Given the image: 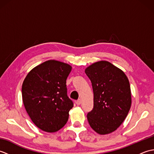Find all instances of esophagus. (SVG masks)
Returning a JSON list of instances; mask_svg holds the SVG:
<instances>
[{
	"label": "esophagus",
	"mask_w": 154,
	"mask_h": 154,
	"mask_svg": "<svg viewBox=\"0 0 154 154\" xmlns=\"http://www.w3.org/2000/svg\"><path fill=\"white\" fill-rule=\"evenodd\" d=\"M75 103H76V104H77V105H79V104H81V99H78Z\"/></svg>",
	"instance_id": "34e87169"
}]
</instances>
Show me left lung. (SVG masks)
Masks as SVG:
<instances>
[{"label":"left lung","instance_id":"left-lung-1","mask_svg":"<svg viewBox=\"0 0 154 154\" xmlns=\"http://www.w3.org/2000/svg\"><path fill=\"white\" fill-rule=\"evenodd\" d=\"M94 94L93 110L87 114L91 127L99 134L119 128L131 106V91L126 75L110 62H96L85 69Z\"/></svg>","mask_w":154,"mask_h":154}]
</instances>
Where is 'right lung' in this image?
Wrapping results in <instances>:
<instances>
[{"label":"right lung","instance_id":"1","mask_svg":"<svg viewBox=\"0 0 154 154\" xmlns=\"http://www.w3.org/2000/svg\"><path fill=\"white\" fill-rule=\"evenodd\" d=\"M71 66L48 60L29 72L23 82V103L32 122L47 132L63 128L73 103L67 96L66 79Z\"/></svg>","mask_w":154,"mask_h":154}]
</instances>
